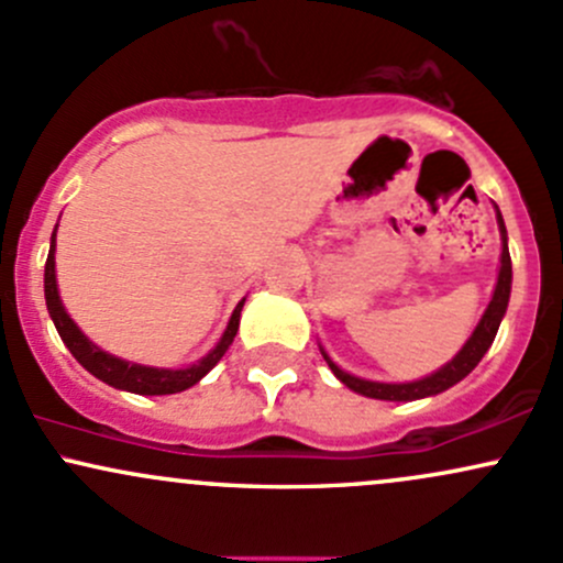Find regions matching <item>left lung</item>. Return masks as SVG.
<instances>
[{
  "mask_svg": "<svg viewBox=\"0 0 563 563\" xmlns=\"http://www.w3.org/2000/svg\"><path fill=\"white\" fill-rule=\"evenodd\" d=\"M497 221H499V234H503V264H499V277H497V288H494V296L486 307L484 318L481 323L475 325L473 336L467 339V344L456 352V357L452 363H446L443 368H438L435 374L424 376L419 382H409V385H382V382H368V379H357L347 372L331 363V357L325 355V363L331 366V372L336 374L339 382L350 387V390L366 395V398H379V400H417V398H428V395H438L449 387L456 385L460 379H465L467 374L478 366L481 357L486 355V350L492 347L494 336H497L499 320H503L505 310H508V299H510V280H512V267H510V253H508V232H505V221L503 213L497 211Z\"/></svg>",
  "mask_w": 563,
  "mask_h": 563,
  "instance_id": "1",
  "label": "left lung"
}]
</instances>
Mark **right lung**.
<instances>
[{
  "instance_id": "obj_1",
  "label": "right lung",
  "mask_w": 563,
  "mask_h": 563,
  "mask_svg": "<svg viewBox=\"0 0 563 563\" xmlns=\"http://www.w3.org/2000/svg\"><path fill=\"white\" fill-rule=\"evenodd\" d=\"M45 299H47V310H51V318L58 329L60 339H64L66 347L71 350V355L82 363L85 368L92 376H98L101 382H107L111 387H120V390L128 393H139V395H170V393H181L187 387L197 385L216 363L224 357V352L230 350V344L234 342V333H238L240 325V310H243V301L234 307L230 325H227L224 336L216 347L208 352L202 361H197L195 366L181 368V372H168V368H150V366H139V363H128L120 361V357L107 355L103 350H98L96 344H90L85 339V333L74 325V320L66 314L64 305H60L58 296V286H55V232L51 240V253H47V264H45Z\"/></svg>"
}]
</instances>
